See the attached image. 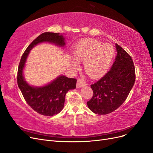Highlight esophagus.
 I'll return each mask as SVG.
<instances>
[{
    "instance_id": "34e87169",
    "label": "esophagus",
    "mask_w": 153,
    "mask_h": 153,
    "mask_svg": "<svg viewBox=\"0 0 153 153\" xmlns=\"http://www.w3.org/2000/svg\"><path fill=\"white\" fill-rule=\"evenodd\" d=\"M87 85L86 82H85V81L82 79H78V80L77 81V85H76V87L79 88H82L83 86H85Z\"/></svg>"
}]
</instances>
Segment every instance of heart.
Returning <instances> with one entry per match:
<instances>
[{
	"instance_id": "b5f03b06",
	"label": "heart",
	"mask_w": 153,
	"mask_h": 153,
	"mask_svg": "<svg viewBox=\"0 0 153 153\" xmlns=\"http://www.w3.org/2000/svg\"><path fill=\"white\" fill-rule=\"evenodd\" d=\"M74 60L68 57L71 65L76 68L77 63L83 62V69L91 78H97L107 72L114 56V50L109 44H103L97 39H82L72 49Z\"/></svg>"
}]
</instances>
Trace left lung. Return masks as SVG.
<instances>
[{
  "mask_svg": "<svg viewBox=\"0 0 153 153\" xmlns=\"http://www.w3.org/2000/svg\"><path fill=\"white\" fill-rule=\"evenodd\" d=\"M116 48L117 53L110 71L91 85L93 95L87 105L95 114H107L117 109L126 99L135 81L131 57L117 44Z\"/></svg>",
  "mask_w": 153,
  "mask_h": 153,
  "instance_id": "obj_1",
  "label": "left lung"
}]
</instances>
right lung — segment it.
Listing matches in <instances>:
<instances>
[{"mask_svg": "<svg viewBox=\"0 0 153 153\" xmlns=\"http://www.w3.org/2000/svg\"><path fill=\"white\" fill-rule=\"evenodd\" d=\"M44 42L55 44L60 47L65 44V38L59 33L44 32L39 36L27 47L21 58L17 82L25 100L32 109L40 114L53 116L62 111L66 93L68 91L75 89L77 80L61 75L44 86H32L27 82L23 76V68L27 56L34 46Z\"/></svg>", "mask_w": 153, "mask_h": 153, "instance_id": "obj_1", "label": "right lung"}]
</instances>
